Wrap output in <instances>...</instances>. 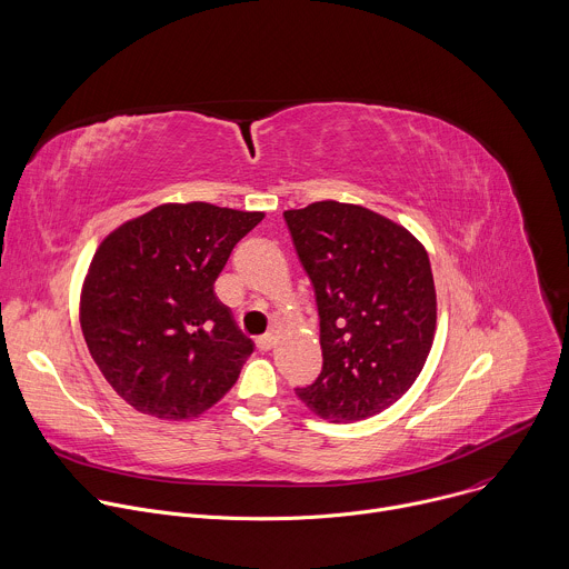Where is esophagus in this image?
Listing matches in <instances>:
<instances>
[{"instance_id": "1", "label": "esophagus", "mask_w": 569, "mask_h": 569, "mask_svg": "<svg viewBox=\"0 0 569 569\" xmlns=\"http://www.w3.org/2000/svg\"><path fill=\"white\" fill-rule=\"evenodd\" d=\"M274 345H277V333H274V331H272V333H266V336H261V338H257V347H259L261 351H270Z\"/></svg>"}]
</instances>
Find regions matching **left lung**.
I'll return each mask as SVG.
<instances>
[{
    "instance_id": "obj_1",
    "label": "left lung",
    "mask_w": 569,
    "mask_h": 569,
    "mask_svg": "<svg viewBox=\"0 0 569 569\" xmlns=\"http://www.w3.org/2000/svg\"><path fill=\"white\" fill-rule=\"evenodd\" d=\"M315 288L321 371L297 396L327 421L369 419L419 378L437 327L421 242L385 216L336 200L283 213Z\"/></svg>"
}]
</instances>
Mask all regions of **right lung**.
Listing matches in <instances>:
<instances>
[{
	"label": "right lung",
	"instance_id": "1",
	"mask_svg": "<svg viewBox=\"0 0 569 569\" xmlns=\"http://www.w3.org/2000/svg\"><path fill=\"white\" fill-rule=\"evenodd\" d=\"M261 220L209 202L161 204L101 242L80 327L97 367L134 410L193 419L231 389L254 342L213 283Z\"/></svg>",
	"mask_w": 569,
	"mask_h": 569
}]
</instances>
